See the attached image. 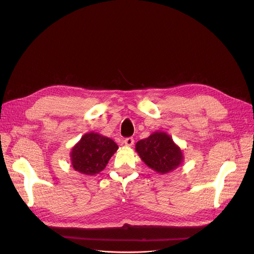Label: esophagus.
Returning a JSON list of instances; mask_svg holds the SVG:
<instances>
[{
	"label": "esophagus",
	"mask_w": 254,
	"mask_h": 254,
	"mask_svg": "<svg viewBox=\"0 0 254 254\" xmlns=\"http://www.w3.org/2000/svg\"><path fill=\"white\" fill-rule=\"evenodd\" d=\"M134 142H135V140H134V138H132V137H128V138H126V139L124 140V143H125L127 146H131L132 144H134Z\"/></svg>",
	"instance_id": "34e87169"
}]
</instances>
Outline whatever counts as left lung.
Wrapping results in <instances>:
<instances>
[{"instance_id": "obj_1", "label": "left lung", "mask_w": 254, "mask_h": 254, "mask_svg": "<svg viewBox=\"0 0 254 254\" xmlns=\"http://www.w3.org/2000/svg\"><path fill=\"white\" fill-rule=\"evenodd\" d=\"M136 150L143 162L152 170L167 174L182 163L180 148L166 132L156 131L136 144Z\"/></svg>"}]
</instances>
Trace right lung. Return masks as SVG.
<instances>
[{"instance_id": "right-lung-1", "label": "right lung", "mask_w": 254, "mask_h": 254, "mask_svg": "<svg viewBox=\"0 0 254 254\" xmlns=\"http://www.w3.org/2000/svg\"><path fill=\"white\" fill-rule=\"evenodd\" d=\"M117 149V144L110 138L88 132L72 149L73 168L82 174L95 175L105 169Z\"/></svg>"}]
</instances>
